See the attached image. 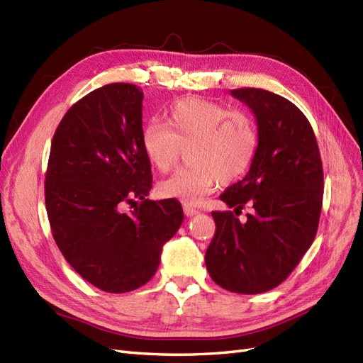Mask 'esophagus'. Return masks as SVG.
<instances>
[{
	"instance_id": "34e87169",
	"label": "esophagus",
	"mask_w": 363,
	"mask_h": 363,
	"mask_svg": "<svg viewBox=\"0 0 363 363\" xmlns=\"http://www.w3.org/2000/svg\"><path fill=\"white\" fill-rule=\"evenodd\" d=\"M183 211H184V215H186V216H195V215H199V213H200L199 211H196V208L189 207V206H184V207H183Z\"/></svg>"
}]
</instances>
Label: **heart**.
I'll use <instances>...</instances> for the list:
<instances>
[{"label":"heart","instance_id":"heart-1","mask_svg":"<svg viewBox=\"0 0 363 363\" xmlns=\"http://www.w3.org/2000/svg\"><path fill=\"white\" fill-rule=\"evenodd\" d=\"M142 150L151 167L169 172L186 150L188 167L160 182L164 199L200 204L218 183L244 177L257 150V128L247 113L203 98L174 103L164 124L151 121L142 130Z\"/></svg>","mask_w":363,"mask_h":363}]
</instances>
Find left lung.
<instances>
[{
  "mask_svg": "<svg viewBox=\"0 0 363 363\" xmlns=\"http://www.w3.org/2000/svg\"><path fill=\"white\" fill-rule=\"evenodd\" d=\"M232 95L256 116L257 150L245 177L219 195L238 214L212 212L216 230L206 268L219 286L262 294L286 280L312 245L320 223L324 175L320 148L304 113L286 98L256 87Z\"/></svg>",
  "mask_w": 363,
  "mask_h": 363,
  "instance_id": "8db88e82",
  "label": "left lung"
}]
</instances>
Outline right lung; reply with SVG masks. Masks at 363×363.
I'll return each mask as SVG.
<instances>
[{
	"label": "right lung",
	"instance_id": "obj_1",
	"mask_svg": "<svg viewBox=\"0 0 363 363\" xmlns=\"http://www.w3.org/2000/svg\"><path fill=\"white\" fill-rule=\"evenodd\" d=\"M142 100L139 86L111 83L77 101L54 133L45 175L59 250L86 281L112 294L150 281L183 223L177 200L147 199L152 177L140 142ZM125 203L135 208L127 214Z\"/></svg>",
	"mask_w": 363,
	"mask_h": 363
}]
</instances>
